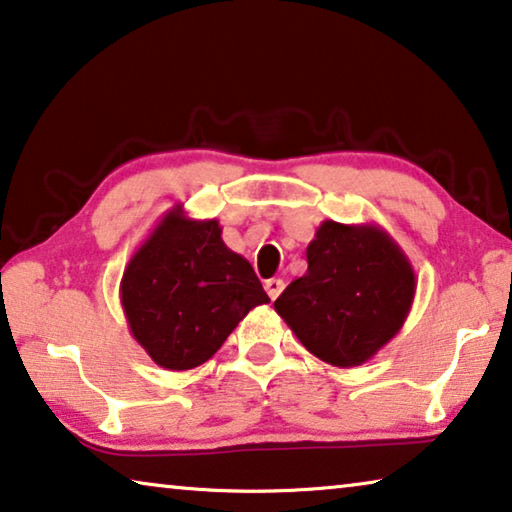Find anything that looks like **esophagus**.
<instances>
[{
    "label": "esophagus",
    "instance_id": "esophagus-1",
    "mask_svg": "<svg viewBox=\"0 0 512 512\" xmlns=\"http://www.w3.org/2000/svg\"><path fill=\"white\" fill-rule=\"evenodd\" d=\"M264 289H266V294H269V298L275 300L282 294V289H285V282L278 280V278H271V280L264 282Z\"/></svg>",
    "mask_w": 512,
    "mask_h": 512
}]
</instances>
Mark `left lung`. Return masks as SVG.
Segmentation results:
<instances>
[{
	"instance_id": "obj_1",
	"label": "left lung",
	"mask_w": 512,
	"mask_h": 512,
	"mask_svg": "<svg viewBox=\"0 0 512 512\" xmlns=\"http://www.w3.org/2000/svg\"><path fill=\"white\" fill-rule=\"evenodd\" d=\"M305 255L307 273L282 291L275 312L319 360L360 367L403 328L415 269L376 223L323 221Z\"/></svg>"
}]
</instances>
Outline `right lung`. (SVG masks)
Masks as SVG:
<instances>
[{
	"label": "right lung",
	"mask_w": 512,
	"mask_h": 512,
	"mask_svg": "<svg viewBox=\"0 0 512 512\" xmlns=\"http://www.w3.org/2000/svg\"><path fill=\"white\" fill-rule=\"evenodd\" d=\"M216 218L182 205L161 216L120 280L132 337L168 371L200 367L253 307L269 303L246 257L225 246Z\"/></svg>",
	"instance_id": "obj_1"
}]
</instances>
